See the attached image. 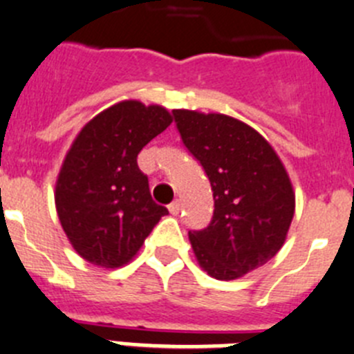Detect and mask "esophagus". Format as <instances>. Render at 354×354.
<instances>
[{"instance_id":"34e87169","label":"esophagus","mask_w":354,"mask_h":354,"mask_svg":"<svg viewBox=\"0 0 354 354\" xmlns=\"http://www.w3.org/2000/svg\"><path fill=\"white\" fill-rule=\"evenodd\" d=\"M180 211H181L180 201H174V203L169 204V213L171 214H174V216H176V214H180Z\"/></svg>"}]
</instances>
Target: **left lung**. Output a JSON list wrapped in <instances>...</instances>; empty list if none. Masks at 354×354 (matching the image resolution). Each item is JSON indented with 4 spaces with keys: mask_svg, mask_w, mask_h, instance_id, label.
Listing matches in <instances>:
<instances>
[{
    "mask_svg": "<svg viewBox=\"0 0 354 354\" xmlns=\"http://www.w3.org/2000/svg\"><path fill=\"white\" fill-rule=\"evenodd\" d=\"M185 147L201 162L214 199L213 220L190 230L201 269L230 281L269 262L285 244L295 192L269 141L223 113L173 110Z\"/></svg>",
    "mask_w": 354,
    "mask_h": 354,
    "instance_id": "1",
    "label": "left lung"
}]
</instances>
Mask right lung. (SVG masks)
<instances>
[{"instance_id": "obj_1", "label": "right lung", "mask_w": 354, "mask_h": 354, "mask_svg": "<svg viewBox=\"0 0 354 354\" xmlns=\"http://www.w3.org/2000/svg\"><path fill=\"white\" fill-rule=\"evenodd\" d=\"M173 122L158 104L120 101L82 127L55 181V209L75 252L104 269L127 263L169 211L153 203L138 153Z\"/></svg>"}]
</instances>
